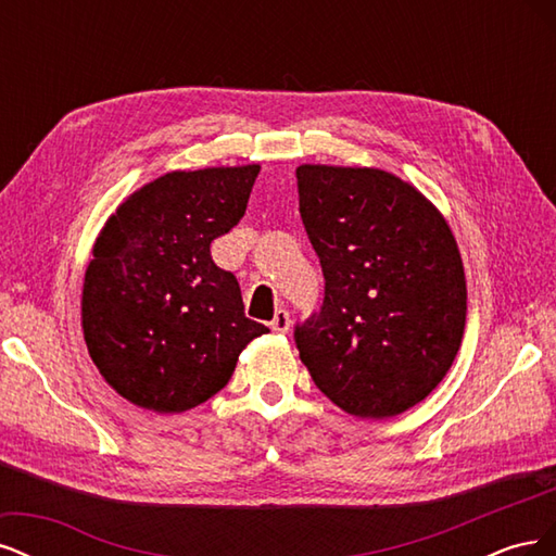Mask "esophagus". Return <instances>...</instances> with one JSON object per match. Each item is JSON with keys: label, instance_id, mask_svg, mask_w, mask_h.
<instances>
[{"label": "esophagus", "instance_id": "esophagus-1", "mask_svg": "<svg viewBox=\"0 0 556 556\" xmlns=\"http://www.w3.org/2000/svg\"><path fill=\"white\" fill-rule=\"evenodd\" d=\"M271 329H274L276 333H288V331H290V313L278 308L276 315H274V319H271Z\"/></svg>", "mask_w": 556, "mask_h": 556}]
</instances>
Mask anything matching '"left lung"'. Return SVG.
I'll return each mask as SVG.
<instances>
[{"instance_id": "1", "label": "left lung", "mask_w": 556, "mask_h": 556, "mask_svg": "<svg viewBox=\"0 0 556 556\" xmlns=\"http://www.w3.org/2000/svg\"><path fill=\"white\" fill-rule=\"evenodd\" d=\"M299 213L325 276L294 343L317 390L357 417H392L435 390L457 357L466 278L447 223L380 169L304 164Z\"/></svg>"}]
</instances>
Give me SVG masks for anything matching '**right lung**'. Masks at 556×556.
<instances>
[{"label":"right lung","instance_id":"add662e5","mask_svg":"<svg viewBox=\"0 0 556 556\" xmlns=\"http://www.w3.org/2000/svg\"><path fill=\"white\" fill-rule=\"evenodd\" d=\"M257 164L174 172L109 217L83 282V336L99 374L137 406L182 413L229 382L268 329L211 243L245 213Z\"/></svg>","mask_w":556,"mask_h":556}]
</instances>
